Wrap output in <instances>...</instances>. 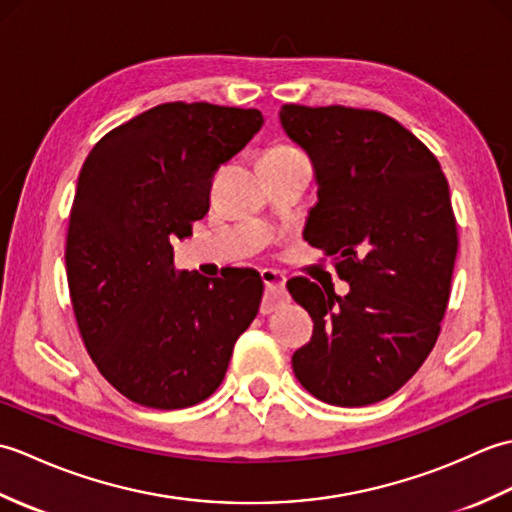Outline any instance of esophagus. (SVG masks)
Listing matches in <instances>:
<instances>
[{
    "label": "esophagus",
    "instance_id": "esophagus-1",
    "mask_svg": "<svg viewBox=\"0 0 512 512\" xmlns=\"http://www.w3.org/2000/svg\"><path fill=\"white\" fill-rule=\"evenodd\" d=\"M262 281L266 288V299H264V312H270L277 308L281 301H286V277L275 270H262Z\"/></svg>",
    "mask_w": 512,
    "mask_h": 512
}]
</instances>
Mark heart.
Masks as SVG:
<instances>
[{"mask_svg": "<svg viewBox=\"0 0 512 512\" xmlns=\"http://www.w3.org/2000/svg\"><path fill=\"white\" fill-rule=\"evenodd\" d=\"M295 158H303V151L292 143H277L264 154V160H295Z\"/></svg>", "mask_w": 512, "mask_h": 512, "instance_id": "obj_1", "label": "heart"}]
</instances>
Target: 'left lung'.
I'll return each instance as SVG.
<instances>
[{
    "instance_id": "1",
    "label": "left lung",
    "mask_w": 512,
    "mask_h": 512,
    "mask_svg": "<svg viewBox=\"0 0 512 512\" xmlns=\"http://www.w3.org/2000/svg\"><path fill=\"white\" fill-rule=\"evenodd\" d=\"M279 118L317 171L319 202L303 237L350 284L339 297L308 277L288 281L314 323L292 369L328 405H374L438 341L458 255L449 182L429 147L383 112L290 103Z\"/></svg>"
}]
</instances>
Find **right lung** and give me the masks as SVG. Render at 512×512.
I'll return each mask as SVG.
<instances>
[{"instance_id":"right-lung-1","label":"right lung","mask_w":512,"mask_h":512,"mask_svg":"<svg viewBox=\"0 0 512 512\" xmlns=\"http://www.w3.org/2000/svg\"><path fill=\"white\" fill-rule=\"evenodd\" d=\"M262 123L259 110L162 103L107 132L83 162L65 239L74 319L103 378L138 405L209 398L257 317V270L176 275L171 244L191 235L215 171Z\"/></svg>"}]
</instances>
